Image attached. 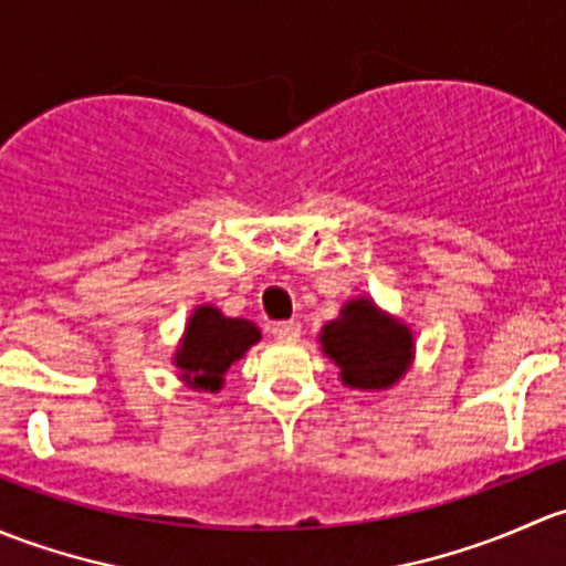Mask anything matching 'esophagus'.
Returning <instances> with one entry per match:
<instances>
[{"label": "esophagus", "instance_id": "esophagus-1", "mask_svg": "<svg viewBox=\"0 0 566 566\" xmlns=\"http://www.w3.org/2000/svg\"><path fill=\"white\" fill-rule=\"evenodd\" d=\"M300 332H302V326H300V322H294V318H291V322L272 324V335H275L277 340H296V337H300Z\"/></svg>", "mask_w": 566, "mask_h": 566}]
</instances>
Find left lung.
Returning <instances> with one entry per match:
<instances>
[{
    "label": "left lung",
    "instance_id": "obj_1",
    "mask_svg": "<svg viewBox=\"0 0 566 566\" xmlns=\"http://www.w3.org/2000/svg\"><path fill=\"white\" fill-rule=\"evenodd\" d=\"M324 354L335 359L343 384L381 389L398 381L411 359V335L406 326L376 311L368 300L348 302L340 318L324 326Z\"/></svg>",
    "mask_w": 566,
    "mask_h": 566
}]
</instances>
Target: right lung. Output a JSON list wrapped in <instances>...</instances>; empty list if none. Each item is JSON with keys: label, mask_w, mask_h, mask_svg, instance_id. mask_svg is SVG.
Returning <instances> with one entry per match:
<instances>
[{"label": "right lung", "mask_w": 566, "mask_h": 566, "mask_svg": "<svg viewBox=\"0 0 566 566\" xmlns=\"http://www.w3.org/2000/svg\"><path fill=\"white\" fill-rule=\"evenodd\" d=\"M261 337L255 324L226 318L214 307H198L177 354V368L185 381L198 389H220L226 370Z\"/></svg>", "instance_id": "add662e5"}]
</instances>
